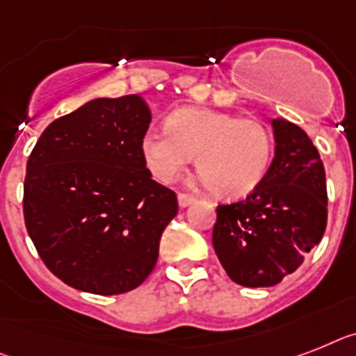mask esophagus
Instances as JSON below:
<instances>
[{"label": "esophagus", "instance_id": "obj_1", "mask_svg": "<svg viewBox=\"0 0 356 356\" xmlns=\"http://www.w3.org/2000/svg\"><path fill=\"white\" fill-rule=\"evenodd\" d=\"M178 204L180 207H189L191 204H195V198L189 195H178Z\"/></svg>", "mask_w": 356, "mask_h": 356}]
</instances>
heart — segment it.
<instances>
[{
	"label": "heart",
	"mask_w": 356,
	"mask_h": 356,
	"mask_svg": "<svg viewBox=\"0 0 356 356\" xmlns=\"http://www.w3.org/2000/svg\"><path fill=\"white\" fill-rule=\"evenodd\" d=\"M167 131L143 132L140 151L156 180L171 184L196 154L202 184L220 198H243L266 178L273 161L275 140L258 118L214 108L181 107L167 116Z\"/></svg>",
	"instance_id": "b5f03b06"
}]
</instances>
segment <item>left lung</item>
Wrapping results in <instances>:
<instances>
[{
  "mask_svg": "<svg viewBox=\"0 0 356 356\" xmlns=\"http://www.w3.org/2000/svg\"><path fill=\"white\" fill-rule=\"evenodd\" d=\"M275 158L266 178L242 202L218 205L213 248L229 278L271 287L296 271L327 224L324 163L298 125L269 120Z\"/></svg>",
  "mask_w": 356,
  "mask_h": 356,
  "instance_id": "left-lung-1",
  "label": "left lung"
}]
</instances>
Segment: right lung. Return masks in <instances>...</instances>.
Segmentation results:
<instances>
[{"label": "right lung", "instance_id": "1", "mask_svg": "<svg viewBox=\"0 0 356 356\" xmlns=\"http://www.w3.org/2000/svg\"><path fill=\"white\" fill-rule=\"evenodd\" d=\"M151 111L138 94L96 98L54 120L26 161L23 214L52 275L74 289L122 295L156 266L178 213L140 151Z\"/></svg>", "mask_w": 356, "mask_h": 356}]
</instances>
